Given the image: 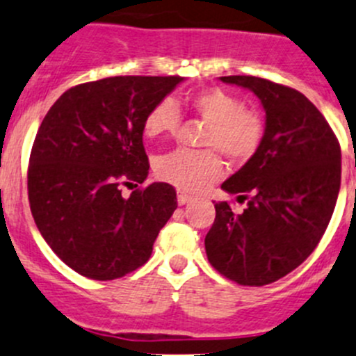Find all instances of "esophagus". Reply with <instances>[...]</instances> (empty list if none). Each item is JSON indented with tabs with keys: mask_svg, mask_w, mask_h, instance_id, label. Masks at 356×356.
Wrapping results in <instances>:
<instances>
[{
	"mask_svg": "<svg viewBox=\"0 0 356 356\" xmlns=\"http://www.w3.org/2000/svg\"><path fill=\"white\" fill-rule=\"evenodd\" d=\"M190 200H192V195H190V193L183 192V190H178V204H179V206L190 202Z\"/></svg>",
	"mask_w": 356,
	"mask_h": 356,
	"instance_id": "esophagus-1",
	"label": "esophagus"
}]
</instances>
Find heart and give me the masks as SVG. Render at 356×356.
Wrapping results in <instances>:
<instances>
[{
    "mask_svg": "<svg viewBox=\"0 0 356 356\" xmlns=\"http://www.w3.org/2000/svg\"><path fill=\"white\" fill-rule=\"evenodd\" d=\"M188 107L207 122L202 147L223 154L232 163L251 159L261 145L265 122L254 108L244 107L237 95L221 88H207L188 98ZM178 126V111L170 100L154 105L143 121L149 138L171 135ZM214 150L178 149L156 161L157 177L183 190H200L223 175V163Z\"/></svg>",
    "mask_w": 356,
    "mask_h": 356,
    "instance_id": "1",
    "label": "heart"
}]
</instances>
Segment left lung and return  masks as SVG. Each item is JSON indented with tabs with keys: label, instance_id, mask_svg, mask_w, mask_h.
<instances>
[{
	"label": "left lung",
	"instance_id": "8db88e82",
	"mask_svg": "<svg viewBox=\"0 0 356 356\" xmlns=\"http://www.w3.org/2000/svg\"><path fill=\"white\" fill-rule=\"evenodd\" d=\"M265 108L254 156L221 188L248 199L241 214L216 202L206 235L211 265L241 286H266L298 268L322 238L341 186V147L322 112L293 88L254 76L220 77Z\"/></svg>",
	"mask_w": 356,
	"mask_h": 356
}]
</instances>
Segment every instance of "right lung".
Returning a JSON list of instances; mask_svg holds the SVG:
<instances>
[{"instance_id": "add662e5", "label": "right lung", "mask_w": 356, "mask_h": 356, "mask_svg": "<svg viewBox=\"0 0 356 356\" xmlns=\"http://www.w3.org/2000/svg\"><path fill=\"white\" fill-rule=\"evenodd\" d=\"M181 81L105 77L67 90L44 115L27 173L31 211L48 245L79 275L114 280L145 265L177 209L170 183L128 199L121 185L147 179L143 121Z\"/></svg>"}]
</instances>
